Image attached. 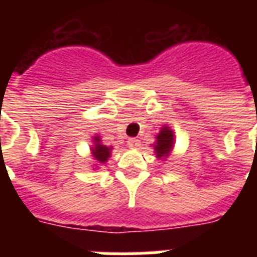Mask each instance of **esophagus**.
<instances>
[{"instance_id":"1","label":"esophagus","mask_w":257,"mask_h":257,"mask_svg":"<svg viewBox=\"0 0 257 257\" xmlns=\"http://www.w3.org/2000/svg\"><path fill=\"white\" fill-rule=\"evenodd\" d=\"M128 145L129 148H139L140 147V140L135 139V137H131V139H128Z\"/></svg>"}]
</instances>
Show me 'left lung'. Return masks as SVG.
<instances>
[{
  "label": "left lung",
  "instance_id": "8db88e82",
  "mask_svg": "<svg viewBox=\"0 0 257 257\" xmlns=\"http://www.w3.org/2000/svg\"><path fill=\"white\" fill-rule=\"evenodd\" d=\"M173 147H175V133L171 126L164 125L160 129V132L156 135V141L152 144L155 155L159 160H165L173 151Z\"/></svg>",
  "mask_w": 257,
  "mask_h": 257
}]
</instances>
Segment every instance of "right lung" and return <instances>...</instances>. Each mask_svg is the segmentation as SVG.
I'll list each match as a JSON object with an SVG mask.
<instances>
[{
  "label": "right lung",
  "instance_id": "add662e5",
  "mask_svg": "<svg viewBox=\"0 0 257 257\" xmlns=\"http://www.w3.org/2000/svg\"><path fill=\"white\" fill-rule=\"evenodd\" d=\"M93 145H90V156L93 157L94 160V164L93 169H97L100 165L105 164L106 161L109 160V157L112 155V147H106V145L102 144V140H101V136H93L92 139Z\"/></svg>",
  "mask_w": 257,
  "mask_h": 257
}]
</instances>
